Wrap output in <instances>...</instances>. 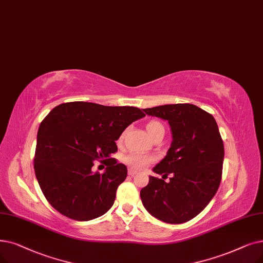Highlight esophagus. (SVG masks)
Masks as SVG:
<instances>
[{
  "instance_id": "obj_1",
  "label": "esophagus",
  "mask_w": 263,
  "mask_h": 263,
  "mask_svg": "<svg viewBox=\"0 0 263 263\" xmlns=\"http://www.w3.org/2000/svg\"><path fill=\"white\" fill-rule=\"evenodd\" d=\"M136 173H138V172H136V171L133 170V168H129V171H128V174H129L130 176H134Z\"/></svg>"
}]
</instances>
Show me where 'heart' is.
Segmentation results:
<instances>
[{
    "instance_id": "b5f03b06",
    "label": "heart",
    "mask_w": 263,
    "mask_h": 263,
    "mask_svg": "<svg viewBox=\"0 0 263 263\" xmlns=\"http://www.w3.org/2000/svg\"><path fill=\"white\" fill-rule=\"evenodd\" d=\"M146 130L148 132V134L152 136L159 130H164L163 124L158 121V120H152L147 123L146 125ZM124 133H122L119 136V142L122 141ZM155 158L151 155L147 154H143V153H130L127 156H124L123 161L125 164H128L130 167L132 168H136V170H141L146 167L147 165H149L152 162H154Z\"/></svg>"
}]
</instances>
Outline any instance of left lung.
<instances>
[{
  "instance_id": "obj_1",
  "label": "left lung",
  "mask_w": 263,
  "mask_h": 263,
  "mask_svg": "<svg viewBox=\"0 0 263 263\" xmlns=\"http://www.w3.org/2000/svg\"><path fill=\"white\" fill-rule=\"evenodd\" d=\"M166 120L173 141L153 171L172 175L170 181L149 176L141 190L147 212L166 223H182L199 215L219 188L224 157L215 118L193 104H167L143 109Z\"/></svg>"
}]
</instances>
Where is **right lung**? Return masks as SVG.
Masks as SVG:
<instances>
[{
  "label": "right lung",
  "mask_w": 263,
  "mask_h": 263,
  "mask_svg": "<svg viewBox=\"0 0 263 263\" xmlns=\"http://www.w3.org/2000/svg\"><path fill=\"white\" fill-rule=\"evenodd\" d=\"M145 114L133 106H104L67 102L55 106L41 122L34 171L51 206L68 218L87 221L104 215L114 204L127 166L109 158L116 141ZM106 172L92 173L93 161Z\"/></svg>",
  "instance_id": "add662e5"
}]
</instances>
